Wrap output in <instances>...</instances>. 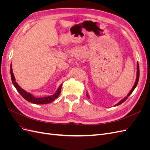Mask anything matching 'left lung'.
<instances>
[{
	"label": "left lung",
	"instance_id": "1",
	"mask_svg": "<svg viewBox=\"0 0 150 150\" xmlns=\"http://www.w3.org/2000/svg\"><path fill=\"white\" fill-rule=\"evenodd\" d=\"M139 64H138V63H137V79H136V82H135V83H134V86L133 87L132 89L131 90V91L129 93V94H128V95H127V96H126L124 99H122V100H121L118 103H117L116 104H115V106L120 105V104H122L123 102H125V101L126 100V99L128 98V96H130V95L131 94V93H133L134 89H135V88L137 87V86L138 83V81H139ZM86 95H87V96L89 98L88 95V94H86Z\"/></svg>",
	"mask_w": 150,
	"mask_h": 150
}]
</instances>
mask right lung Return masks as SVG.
I'll list each match as a JSON object with an SVG mask.
<instances>
[{
    "label": "right lung",
    "mask_w": 150,
    "mask_h": 150,
    "mask_svg": "<svg viewBox=\"0 0 150 150\" xmlns=\"http://www.w3.org/2000/svg\"><path fill=\"white\" fill-rule=\"evenodd\" d=\"M11 79L12 82L15 86V88L17 90V91L19 92L21 96L23 97L25 100H27L29 102H30L34 104H47L50 103L52 101H54L55 99L58 97L59 95L61 93V88H62V84L59 86V88H58L57 91L55 94H54L52 96H47V97H44V98H35L33 95H32L30 93L26 92L23 89L21 88L16 82V79L14 78V76L12 72V64H11Z\"/></svg>",
    "instance_id": "obj_1"
}]
</instances>
